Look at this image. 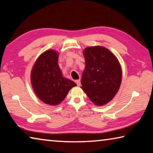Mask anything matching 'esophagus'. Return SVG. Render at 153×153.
Instances as JSON below:
<instances>
[{
    "label": "esophagus",
    "instance_id": "obj_1",
    "mask_svg": "<svg viewBox=\"0 0 153 153\" xmlns=\"http://www.w3.org/2000/svg\"><path fill=\"white\" fill-rule=\"evenodd\" d=\"M76 83L77 84V86H80V84H81V83H80V80H79V79L76 80Z\"/></svg>",
    "mask_w": 153,
    "mask_h": 153
}]
</instances>
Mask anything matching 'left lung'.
Segmentation results:
<instances>
[{"label": "left lung", "mask_w": 153, "mask_h": 153, "mask_svg": "<svg viewBox=\"0 0 153 153\" xmlns=\"http://www.w3.org/2000/svg\"><path fill=\"white\" fill-rule=\"evenodd\" d=\"M85 69L82 89L97 106L110 102L120 89L122 70L117 58L104 46H94L84 50Z\"/></svg>", "instance_id": "left-lung-1"}]
</instances>
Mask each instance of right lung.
<instances>
[{
    "instance_id": "right-lung-1",
    "label": "right lung",
    "mask_w": 153,
    "mask_h": 153,
    "mask_svg": "<svg viewBox=\"0 0 153 153\" xmlns=\"http://www.w3.org/2000/svg\"><path fill=\"white\" fill-rule=\"evenodd\" d=\"M59 53L47 50L36 59L31 71V83L35 94L46 104L54 106L63 101L77 84L63 76L58 65Z\"/></svg>"
}]
</instances>
